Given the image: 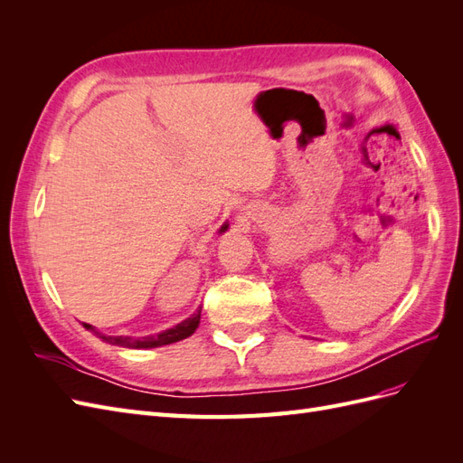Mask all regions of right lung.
<instances>
[{
    "instance_id": "obj_1",
    "label": "right lung",
    "mask_w": 463,
    "mask_h": 463,
    "mask_svg": "<svg viewBox=\"0 0 463 463\" xmlns=\"http://www.w3.org/2000/svg\"><path fill=\"white\" fill-rule=\"evenodd\" d=\"M228 228H230V223L223 222L222 228L218 230V233H223ZM199 322H201V309L194 313V315H191L189 318L181 320L179 325H175L174 328H167V330H164V332H160L156 335H141V338H135V335H108V334L98 332L96 326L87 325V322H82V325H85L87 330L94 332L98 338H100L106 344L119 345V347H129V349H150V347L170 345V344H175L179 340L189 338V335L199 328Z\"/></svg>"
}]
</instances>
